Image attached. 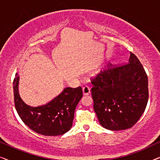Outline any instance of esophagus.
<instances>
[{
    "instance_id": "1",
    "label": "esophagus",
    "mask_w": 160,
    "mask_h": 160,
    "mask_svg": "<svg viewBox=\"0 0 160 160\" xmlns=\"http://www.w3.org/2000/svg\"><path fill=\"white\" fill-rule=\"evenodd\" d=\"M82 91H83V95H88L90 94V89H89V87L87 86H85L83 87Z\"/></svg>"
}]
</instances>
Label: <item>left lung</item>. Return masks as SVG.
<instances>
[{"label": "left lung", "mask_w": 160, "mask_h": 160, "mask_svg": "<svg viewBox=\"0 0 160 160\" xmlns=\"http://www.w3.org/2000/svg\"><path fill=\"white\" fill-rule=\"evenodd\" d=\"M92 84L94 110L102 127L126 130L138 121L148 102V76L134 54L130 52L128 64L101 71Z\"/></svg>", "instance_id": "left-lung-1"}]
</instances>
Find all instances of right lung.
<instances>
[{
  "mask_svg": "<svg viewBox=\"0 0 160 160\" xmlns=\"http://www.w3.org/2000/svg\"><path fill=\"white\" fill-rule=\"evenodd\" d=\"M19 76L16 73L13 82L17 112L30 129L47 136L63 135L71 128L76 107L82 98V89L66 87L47 103L37 107L26 104L19 92Z\"/></svg>",
  "mask_w": 160,
  "mask_h": 160,
  "instance_id": "obj_1",
  "label": "right lung"
}]
</instances>
